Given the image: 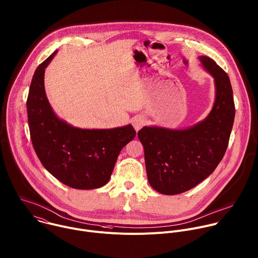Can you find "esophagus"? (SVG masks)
Masks as SVG:
<instances>
[{
    "label": "esophagus",
    "mask_w": 258,
    "mask_h": 258,
    "mask_svg": "<svg viewBox=\"0 0 258 258\" xmlns=\"http://www.w3.org/2000/svg\"><path fill=\"white\" fill-rule=\"evenodd\" d=\"M144 123H145V120H144V118L141 117V116H137V117H135V119L133 120V125H134V127H135L136 131H139V130L144 125Z\"/></svg>",
    "instance_id": "34e87169"
}]
</instances>
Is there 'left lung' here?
Here are the masks:
<instances>
[{
    "instance_id": "8db88e82",
    "label": "left lung",
    "mask_w": 258,
    "mask_h": 258,
    "mask_svg": "<svg viewBox=\"0 0 258 258\" xmlns=\"http://www.w3.org/2000/svg\"><path fill=\"white\" fill-rule=\"evenodd\" d=\"M200 59L216 86L207 118L185 130L144 126L138 133L149 183L163 195H178L201 183L214 172L228 147L235 117L230 79L214 59L204 55Z\"/></svg>"
}]
</instances>
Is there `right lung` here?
<instances>
[{"label":"right lung","mask_w":258,"mask_h":258,"mask_svg":"<svg viewBox=\"0 0 258 258\" xmlns=\"http://www.w3.org/2000/svg\"><path fill=\"white\" fill-rule=\"evenodd\" d=\"M56 51L41 62L32 78L27 114L35 153L48 172L77 189L105 185L121 149L136 137L128 124L109 130H83L59 119L44 91V69Z\"/></svg>","instance_id":"1"}]
</instances>
